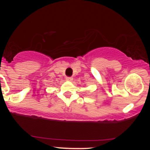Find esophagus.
<instances>
[{"label": "esophagus", "mask_w": 150, "mask_h": 150, "mask_svg": "<svg viewBox=\"0 0 150 150\" xmlns=\"http://www.w3.org/2000/svg\"><path fill=\"white\" fill-rule=\"evenodd\" d=\"M65 79H66L67 81H72L73 80V77H65Z\"/></svg>", "instance_id": "34e87169"}]
</instances>
